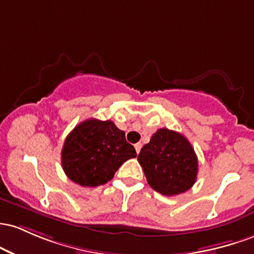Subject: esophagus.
<instances>
[{"label": "esophagus", "instance_id": "obj_1", "mask_svg": "<svg viewBox=\"0 0 254 254\" xmlns=\"http://www.w3.org/2000/svg\"><path fill=\"white\" fill-rule=\"evenodd\" d=\"M134 147H135L136 153H139V152H140V150H141V144H140V142H136V144L134 145Z\"/></svg>", "mask_w": 254, "mask_h": 254}]
</instances>
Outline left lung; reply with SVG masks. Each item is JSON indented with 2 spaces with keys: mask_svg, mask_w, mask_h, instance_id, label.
<instances>
[{
  "mask_svg": "<svg viewBox=\"0 0 254 254\" xmlns=\"http://www.w3.org/2000/svg\"><path fill=\"white\" fill-rule=\"evenodd\" d=\"M146 180L163 195H176L194 185L198 158L186 136L159 128L138 156Z\"/></svg>",
  "mask_w": 254,
  "mask_h": 254,
  "instance_id": "left-lung-1",
  "label": "left lung"
}]
</instances>
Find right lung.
I'll use <instances>...</instances> for the list:
<instances>
[{
    "label": "right lung",
    "mask_w": 254,
    "mask_h": 254,
    "mask_svg": "<svg viewBox=\"0 0 254 254\" xmlns=\"http://www.w3.org/2000/svg\"><path fill=\"white\" fill-rule=\"evenodd\" d=\"M136 157L124 130L113 121L89 119L65 138L61 152L65 175L82 187L107 184L127 159Z\"/></svg>",
    "instance_id": "add662e5"
}]
</instances>
